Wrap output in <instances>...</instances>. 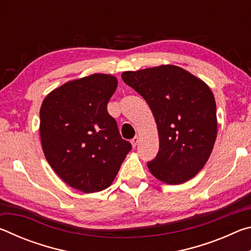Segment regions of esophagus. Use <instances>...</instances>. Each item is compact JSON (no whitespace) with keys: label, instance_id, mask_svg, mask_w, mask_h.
<instances>
[{"label":"esophagus","instance_id":"1","mask_svg":"<svg viewBox=\"0 0 251 251\" xmlns=\"http://www.w3.org/2000/svg\"><path fill=\"white\" fill-rule=\"evenodd\" d=\"M138 141H139V139H138V137H137V136H136V137H134L133 139H131V146H133L134 148L136 147V146H137V144H138Z\"/></svg>","mask_w":251,"mask_h":251}]
</instances>
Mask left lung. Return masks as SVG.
Returning a JSON list of instances; mask_svg holds the SVG:
<instances>
[{"label": "left lung", "mask_w": 251, "mask_h": 251, "mask_svg": "<svg viewBox=\"0 0 251 251\" xmlns=\"http://www.w3.org/2000/svg\"><path fill=\"white\" fill-rule=\"evenodd\" d=\"M122 78L147 101L158 127L159 151L147 163L151 173L171 185L196 176L217 137L216 101L210 88L175 65L124 72Z\"/></svg>", "instance_id": "1"}]
</instances>
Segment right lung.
I'll list each match as a JSON object with an SVG mask.
<instances>
[{
  "mask_svg": "<svg viewBox=\"0 0 251 251\" xmlns=\"http://www.w3.org/2000/svg\"><path fill=\"white\" fill-rule=\"evenodd\" d=\"M116 87L113 75L93 74L62 85L41 106L46 160L67 185L83 193L107 188L131 150L107 112Z\"/></svg>",
  "mask_w": 251,
  "mask_h": 251,
  "instance_id": "1",
  "label": "right lung"
}]
</instances>
